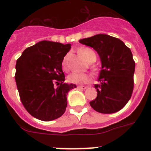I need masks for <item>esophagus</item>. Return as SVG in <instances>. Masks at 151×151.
<instances>
[{
	"label": "esophagus",
	"mask_w": 151,
	"mask_h": 151,
	"mask_svg": "<svg viewBox=\"0 0 151 151\" xmlns=\"http://www.w3.org/2000/svg\"><path fill=\"white\" fill-rule=\"evenodd\" d=\"M77 88L79 89H86L87 88V87H86V86H84V85H78Z\"/></svg>",
	"instance_id": "34e87169"
}]
</instances>
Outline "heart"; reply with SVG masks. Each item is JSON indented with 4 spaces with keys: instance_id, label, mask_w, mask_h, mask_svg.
<instances>
[{
    "instance_id": "heart-1",
    "label": "heart",
    "mask_w": 151,
    "mask_h": 151,
    "mask_svg": "<svg viewBox=\"0 0 151 151\" xmlns=\"http://www.w3.org/2000/svg\"><path fill=\"white\" fill-rule=\"evenodd\" d=\"M79 54L82 56L84 59L88 63H93L97 59V55L95 52L89 47H85L79 50ZM69 54H66L63 60V68L64 70H68V59ZM68 82L73 84H85L88 83L91 81L92 77L88 73H73L69 75L67 77Z\"/></svg>"
}]
</instances>
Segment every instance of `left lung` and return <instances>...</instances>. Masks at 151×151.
Here are the masks:
<instances>
[{
    "mask_svg": "<svg viewBox=\"0 0 151 151\" xmlns=\"http://www.w3.org/2000/svg\"><path fill=\"white\" fill-rule=\"evenodd\" d=\"M79 42L93 47L102 63L100 83L94 85L97 95L90 102L91 106L106 114L120 110L130 100L134 89L135 63L131 50L119 38L104 34Z\"/></svg>",
    "mask_w": 151,
    "mask_h": 151,
    "instance_id": "8db88e82",
    "label": "left lung"
}]
</instances>
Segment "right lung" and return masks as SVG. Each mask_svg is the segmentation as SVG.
I'll return each mask as SVG.
<instances>
[{
	"label": "right lung",
	"instance_id": "obj_1",
	"mask_svg": "<svg viewBox=\"0 0 151 151\" xmlns=\"http://www.w3.org/2000/svg\"><path fill=\"white\" fill-rule=\"evenodd\" d=\"M71 45L42 41L27 47L16 64L15 80L21 102L29 114L51 121L65 113L66 95L75 84L64 82V57ZM58 85L54 88V83Z\"/></svg>",
	"mask_w": 151,
	"mask_h": 151
}]
</instances>
